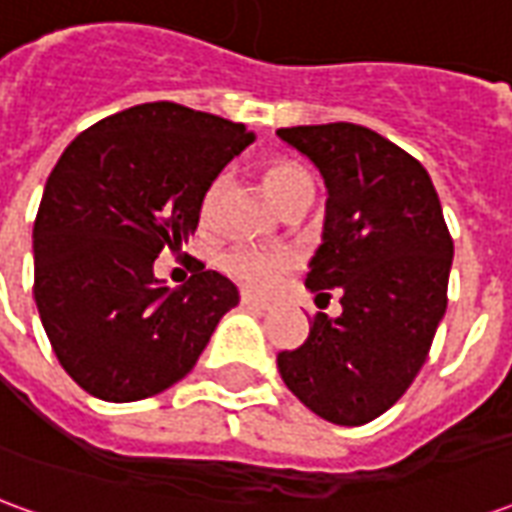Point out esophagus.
Returning a JSON list of instances; mask_svg holds the SVG:
<instances>
[{
  "mask_svg": "<svg viewBox=\"0 0 512 512\" xmlns=\"http://www.w3.org/2000/svg\"><path fill=\"white\" fill-rule=\"evenodd\" d=\"M241 307H246V310H268V301L257 299L252 293H241Z\"/></svg>",
  "mask_w": 512,
  "mask_h": 512,
  "instance_id": "34e87169",
  "label": "esophagus"
}]
</instances>
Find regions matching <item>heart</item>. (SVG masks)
Returning a JSON list of instances; mask_svg holds the SVG:
<instances>
[{
	"label": "heart",
	"mask_w": 512,
	"mask_h": 512,
	"mask_svg": "<svg viewBox=\"0 0 512 512\" xmlns=\"http://www.w3.org/2000/svg\"><path fill=\"white\" fill-rule=\"evenodd\" d=\"M263 180H266L271 200L277 202V208L282 213L293 211V208H304L307 211L312 200H315V180L296 161H274V164H268L266 172H263ZM213 194H216V186L205 194L202 213H208V208H211ZM290 266H293V257L288 252L257 249V246H233V249H227L219 257V268H222L224 274L249 290H271L279 279L288 274Z\"/></svg>",
	"instance_id": "heart-1"
}]
</instances>
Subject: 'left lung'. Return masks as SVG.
Masks as SVG:
<instances>
[{"instance_id": "obj_1", "label": "left lung", "mask_w": 512, "mask_h": 512, "mask_svg": "<svg viewBox=\"0 0 512 512\" xmlns=\"http://www.w3.org/2000/svg\"><path fill=\"white\" fill-rule=\"evenodd\" d=\"M323 175V244L307 288L340 293L343 315L318 312L310 337L277 356L293 395L334 425H365L403 397L447 310L452 238L417 158L354 123L279 128Z\"/></svg>"}]
</instances>
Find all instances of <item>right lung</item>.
<instances>
[{
    "label": "right lung",
    "mask_w": 512,
    "mask_h": 512,
    "mask_svg": "<svg viewBox=\"0 0 512 512\" xmlns=\"http://www.w3.org/2000/svg\"><path fill=\"white\" fill-rule=\"evenodd\" d=\"M252 142L244 123L156 101L104 117L65 147L32 230L35 304L84 392L109 403L164 392L238 304L219 271L197 266L172 290L153 263L189 241L211 183Z\"/></svg>",
    "instance_id": "1"
}]
</instances>
